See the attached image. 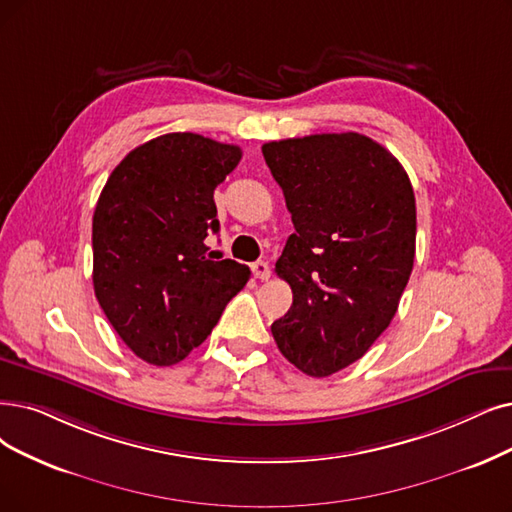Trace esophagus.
I'll use <instances>...</instances> for the list:
<instances>
[{"label":"esophagus","mask_w":512,"mask_h":512,"mask_svg":"<svg viewBox=\"0 0 512 512\" xmlns=\"http://www.w3.org/2000/svg\"><path fill=\"white\" fill-rule=\"evenodd\" d=\"M252 273H254V277L256 279H269L271 277V267H269V262H264V260H258V262H254L252 264Z\"/></svg>","instance_id":"34e87169"}]
</instances>
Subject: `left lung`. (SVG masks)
I'll return each instance as SVG.
<instances>
[{
	"instance_id": "obj_1",
	"label": "left lung",
	"mask_w": 512,
	"mask_h": 512,
	"mask_svg": "<svg viewBox=\"0 0 512 512\" xmlns=\"http://www.w3.org/2000/svg\"><path fill=\"white\" fill-rule=\"evenodd\" d=\"M296 233L275 273L290 311L271 325L281 355L313 378L361 359L395 317L416 254V197L393 153L357 132L262 145Z\"/></svg>"
}]
</instances>
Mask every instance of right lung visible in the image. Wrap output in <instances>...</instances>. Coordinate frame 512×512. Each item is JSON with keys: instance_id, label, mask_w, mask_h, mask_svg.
<instances>
[{"instance_id": "right-lung-1", "label": "right lung", "mask_w": 512, "mask_h": 512, "mask_svg": "<svg viewBox=\"0 0 512 512\" xmlns=\"http://www.w3.org/2000/svg\"><path fill=\"white\" fill-rule=\"evenodd\" d=\"M241 149L193 132L157 136L111 172L92 218L94 294L132 353L174 365L210 336L224 306L250 279L214 258V189Z\"/></svg>"}]
</instances>
